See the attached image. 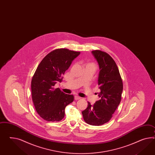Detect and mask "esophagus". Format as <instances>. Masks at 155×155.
I'll return each instance as SVG.
<instances>
[{
  "label": "esophagus",
  "mask_w": 155,
  "mask_h": 155,
  "mask_svg": "<svg viewBox=\"0 0 155 155\" xmlns=\"http://www.w3.org/2000/svg\"><path fill=\"white\" fill-rule=\"evenodd\" d=\"M81 99V97H79L78 96H74V99L75 100H79V99Z\"/></svg>",
  "instance_id": "obj_1"
}]
</instances>
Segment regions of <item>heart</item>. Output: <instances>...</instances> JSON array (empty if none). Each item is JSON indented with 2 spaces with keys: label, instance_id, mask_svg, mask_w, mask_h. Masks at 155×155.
Masks as SVG:
<instances>
[{
  "label": "heart",
  "instance_id": "b5f03b06",
  "mask_svg": "<svg viewBox=\"0 0 155 155\" xmlns=\"http://www.w3.org/2000/svg\"><path fill=\"white\" fill-rule=\"evenodd\" d=\"M88 65H94V64H89Z\"/></svg>",
  "mask_w": 155,
  "mask_h": 155
}]
</instances>
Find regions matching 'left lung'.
I'll return each mask as SVG.
<instances>
[{
	"label": "left lung",
	"mask_w": 155,
	"mask_h": 155,
	"mask_svg": "<svg viewBox=\"0 0 155 155\" xmlns=\"http://www.w3.org/2000/svg\"><path fill=\"white\" fill-rule=\"evenodd\" d=\"M92 55L99 64V99L82 112L84 120L89 125L99 126L108 122L112 117L121 100L123 84L116 64L106 52L93 51Z\"/></svg>",
	"instance_id": "obj_1"
}]
</instances>
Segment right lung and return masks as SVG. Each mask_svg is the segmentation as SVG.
<instances>
[{
  "label": "right lung",
  "mask_w": 155,
  "mask_h": 155,
  "mask_svg": "<svg viewBox=\"0 0 155 155\" xmlns=\"http://www.w3.org/2000/svg\"><path fill=\"white\" fill-rule=\"evenodd\" d=\"M80 54L65 48L58 49L47 54L39 64L31 80L32 99L35 110L47 121H61L65 108L74 101L73 95L65 94L55 84L61 82L65 71Z\"/></svg>",
  "instance_id": "add662e5"
}]
</instances>
